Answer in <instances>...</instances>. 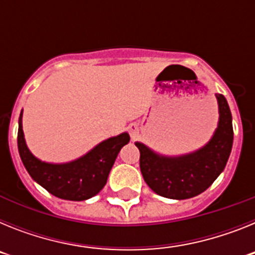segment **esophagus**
<instances>
[{
    "label": "esophagus",
    "instance_id": "34e87169",
    "mask_svg": "<svg viewBox=\"0 0 255 255\" xmlns=\"http://www.w3.org/2000/svg\"><path fill=\"white\" fill-rule=\"evenodd\" d=\"M128 129H129L130 136H131L132 139H135V138H136V136H138V134H139V128H138V124H135V123L130 124V125H129V128H128Z\"/></svg>",
    "mask_w": 255,
    "mask_h": 255
}]
</instances>
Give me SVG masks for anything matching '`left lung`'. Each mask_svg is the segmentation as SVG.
<instances>
[{
    "label": "left lung",
    "mask_w": 255,
    "mask_h": 255,
    "mask_svg": "<svg viewBox=\"0 0 255 255\" xmlns=\"http://www.w3.org/2000/svg\"><path fill=\"white\" fill-rule=\"evenodd\" d=\"M218 123L215 132L203 147L177 155L161 154L141 141L140 171L144 181L155 194L170 199H189L203 193L225 170L234 141L233 116L222 94H215Z\"/></svg>",
    "instance_id": "left-lung-1"
}]
</instances>
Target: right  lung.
<instances>
[{
    "label": "right lung",
    "mask_w": 255,
    "mask_h": 255,
    "mask_svg": "<svg viewBox=\"0 0 255 255\" xmlns=\"http://www.w3.org/2000/svg\"><path fill=\"white\" fill-rule=\"evenodd\" d=\"M129 141L130 136L125 131L101 141L74 161L44 162L37 158L26 145L22 131V110L20 112L17 148L22 164L31 179L60 199L80 202L98 194L107 182L117 154Z\"/></svg>",
    "instance_id": "right-lung-1"
}]
</instances>
